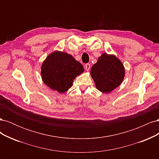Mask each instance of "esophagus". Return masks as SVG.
Returning a JSON list of instances; mask_svg holds the SVG:
<instances>
[{
	"instance_id": "obj_1",
	"label": "esophagus",
	"mask_w": 159,
	"mask_h": 159,
	"mask_svg": "<svg viewBox=\"0 0 159 159\" xmlns=\"http://www.w3.org/2000/svg\"><path fill=\"white\" fill-rule=\"evenodd\" d=\"M85 69L86 70V71H89L90 69V64H86L85 65Z\"/></svg>"
}]
</instances>
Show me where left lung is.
I'll return each mask as SVG.
<instances>
[{"instance_id": "obj_1", "label": "left lung", "mask_w": 159, "mask_h": 159, "mask_svg": "<svg viewBox=\"0 0 159 159\" xmlns=\"http://www.w3.org/2000/svg\"><path fill=\"white\" fill-rule=\"evenodd\" d=\"M91 75L96 88L103 93H109L121 84L125 76L122 62L113 55L104 53L91 69Z\"/></svg>"}]
</instances>
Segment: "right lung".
Instances as JSON below:
<instances>
[{
    "label": "right lung",
    "mask_w": 159,
    "mask_h": 159,
    "mask_svg": "<svg viewBox=\"0 0 159 159\" xmlns=\"http://www.w3.org/2000/svg\"><path fill=\"white\" fill-rule=\"evenodd\" d=\"M41 69L44 83L60 93L68 91L74 79L84 71L83 66L73 56L58 51L54 52L46 57Z\"/></svg>",
    "instance_id": "add662e5"
}]
</instances>
